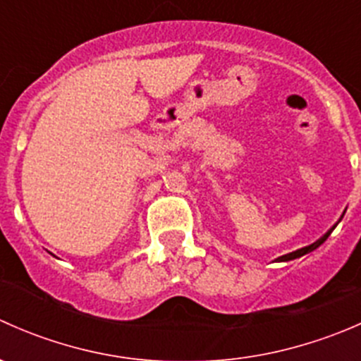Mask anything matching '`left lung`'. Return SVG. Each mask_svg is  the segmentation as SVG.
<instances>
[{"mask_svg":"<svg viewBox=\"0 0 361 361\" xmlns=\"http://www.w3.org/2000/svg\"><path fill=\"white\" fill-rule=\"evenodd\" d=\"M332 232V231H330ZM330 232H326L325 235H323L322 239H318V241L316 243H312V245H309V246H305V248H300V250H297V251H293V253H288V255H283V257H279L278 260L279 262H288V260H293V258H298V257H302V255H305V253H309V251H312V250H316L318 248L319 245H322L323 241H325L326 238H329L330 235Z\"/></svg>","mask_w":361,"mask_h":361,"instance_id":"left-lung-1","label":"left lung"}]
</instances>
